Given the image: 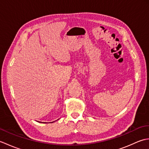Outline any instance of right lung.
Returning <instances> with one entry per match:
<instances>
[{"label": "right lung", "mask_w": 149, "mask_h": 149, "mask_svg": "<svg viewBox=\"0 0 149 149\" xmlns=\"http://www.w3.org/2000/svg\"><path fill=\"white\" fill-rule=\"evenodd\" d=\"M45 123H46V122H45ZM50 123H51V122H50Z\"/></svg>", "instance_id": "1"}]
</instances>
